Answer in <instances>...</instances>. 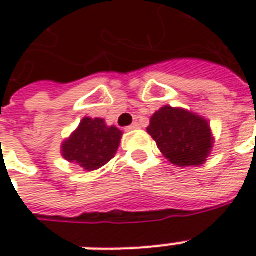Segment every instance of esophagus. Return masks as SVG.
Returning a JSON list of instances; mask_svg holds the SVG:
<instances>
[{"instance_id":"1","label":"esophagus","mask_w":256,"mask_h":256,"mask_svg":"<svg viewBox=\"0 0 256 256\" xmlns=\"http://www.w3.org/2000/svg\"><path fill=\"white\" fill-rule=\"evenodd\" d=\"M138 128H140V124L134 122V124H131L130 126H126L125 130H126V131H134V130H138Z\"/></svg>"}]
</instances>
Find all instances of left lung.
Returning <instances> with one entry per match:
<instances>
[{
  "label": "left lung",
  "mask_w": 256,
  "mask_h": 256,
  "mask_svg": "<svg viewBox=\"0 0 256 256\" xmlns=\"http://www.w3.org/2000/svg\"><path fill=\"white\" fill-rule=\"evenodd\" d=\"M146 131L164 156L184 168L205 162L215 141L208 120L171 105H164L154 114Z\"/></svg>",
  "instance_id": "left-lung-1"
}]
</instances>
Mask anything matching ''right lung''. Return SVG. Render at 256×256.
Masks as SVG:
<instances>
[{
	"label": "right lung",
	"mask_w": 256,
	"mask_h": 256,
	"mask_svg": "<svg viewBox=\"0 0 256 256\" xmlns=\"http://www.w3.org/2000/svg\"><path fill=\"white\" fill-rule=\"evenodd\" d=\"M121 138L122 131L114 125H106L102 118L85 116L61 144V155L85 171H95L115 156Z\"/></svg>",
	"instance_id": "1"
}]
</instances>
